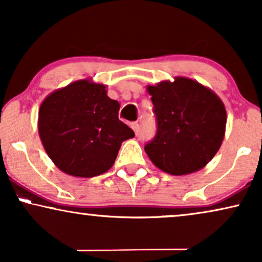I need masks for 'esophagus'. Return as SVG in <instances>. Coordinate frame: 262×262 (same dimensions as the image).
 Returning a JSON list of instances; mask_svg holds the SVG:
<instances>
[{"label":"esophagus","mask_w":262,"mask_h":262,"mask_svg":"<svg viewBox=\"0 0 262 262\" xmlns=\"http://www.w3.org/2000/svg\"><path fill=\"white\" fill-rule=\"evenodd\" d=\"M131 127H132V130L135 131V134L138 135V132H139V124H137V123L131 124Z\"/></svg>","instance_id":"obj_1"}]
</instances>
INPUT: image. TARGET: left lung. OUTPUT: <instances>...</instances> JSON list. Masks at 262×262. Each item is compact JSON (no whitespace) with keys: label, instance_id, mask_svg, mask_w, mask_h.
<instances>
[{"label":"left lung","instance_id":"left-lung-1","mask_svg":"<svg viewBox=\"0 0 262 262\" xmlns=\"http://www.w3.org/2000/svg\"><path fill=\"white\" fill-rule=\"evenodd\" d=\"M146 91L157 120L155 138L144 148L150 161L171 175L203 169L224 139L227 111L220 96L182 76L148 85Z\"/></svg>","mask_w":262,"mask_h":262}]
</instances>
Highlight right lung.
Returning a JSON list of instances; mask_svg holds the SVG:
<instances>
[{
  "instance_id": "right-lung-1",
  "label": "right lung",
  "mask_w": 262,
  "mask_h": 262,
  "mask_svg": "<svg viewBox=\"0 0 262 262\" xmlns=\"http://www.w3.org/2000/svg\"><path fill=\"white\" fill-rule=\"evenodd\" d=\"M120 105L91 78L56 89L41 102L38 132L46 154L63 173L93 178L114 164L121 143L135 137L118 118Z\"/></svg>"
}]
</instances>
